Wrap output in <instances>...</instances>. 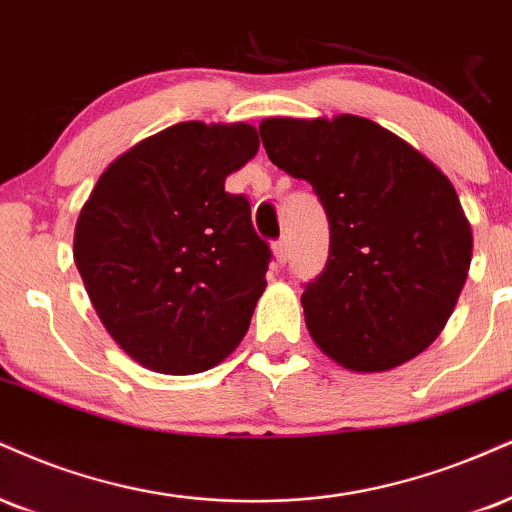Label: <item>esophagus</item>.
<instances>
[{
	"mask_svg": "<svg viewBox=\"0 0 512 512\" xmlns=\"http://www.w3.org/2000/svg\"><path fill=\"white\" fill-rule=\"evenodd\" d=\"M274 255H276V262H279V264L288 262V238H281L279 243L274 245Z\"/></svg>",
	"mask_w": 512,
	"mask_h": 512,
	"instance_id": "obj_1",
	"label": "esophagus"
}]
</instances>
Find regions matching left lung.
<instances>
[{
	"label": "left lung",
	"instance_id": "left-lung-1",
	"mask_svg": "<svg viewBox=\"0 0 512 512\" xmlns=\"http://www.w3.org/2000/svg\"><path fill=\"white\" fill-rule=\"evenodd\" d=\"M260 138L272 164L310 183L329 219V257L300 298L317 346L353 372H384L432 346L472 260L451 181L362 116L267 119Z\"/></svg>",
	"mask_w": 512,
	"mask_h": 512
}]
</instances>
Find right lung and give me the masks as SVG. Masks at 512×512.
<instances>
[{
  "label": "right lung",
  "mask_w": 512,
  "mask_h": 512,
  "mask_svg": "<svg viewBox=\"0 0 512 512\" xmlns=\"http://www.w3.org/2000/svg\"><path fill=\"white\" fill-rule=\"evenodd\" d=\"M257 147L248 123H176L109 164L80 212L73 260L92 305L147 369L205 372L248 331L272 250L224 181Z\"/></svg>",
  "instance_id": "obj_1"
}]
</instances>
